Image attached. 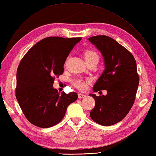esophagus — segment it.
Returning <instances> with one entry per match:
<instances>
[{"mask_svg":"<svg viewBox=\"0 0 156 156\" xmlns=\"http://www.w3.org/2000/svg\"><path fill=\"white\" fill-rule=\"evenodd\" d=\"M78 96V98H80V99H82V98H85V97H86V95H85V94H81V93H79Z\"/></svg>","mask_w":156,"mask_h":156,"instance_id":"esophagus-1","label":"esophagus"}]
</instances>
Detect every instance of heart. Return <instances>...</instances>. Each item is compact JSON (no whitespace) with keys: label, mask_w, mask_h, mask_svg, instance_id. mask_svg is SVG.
<instances>
[{"label":"heart","mask_w":156,"mask_h":156,"mask_svg":"<svg viewBox=\"0 0 156 156\" xmlns=\"http://www.w3.org/2000/svg\"><path fill=\"white\" fill-rule=\"evenodd\" d=\"M84 57H85V60H90L92 59H99L98 55H97V53L91 51V50H88L84 53ZM90 80H82V79L80 78H77L75 79V80H73L72 83L73 85L75 87L78 88L79 90H84L86 89L87 87V84L89 83Z\"/></svg>","instance_id":"obj_1"}]
</instances>
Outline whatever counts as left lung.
Wrapping results in <instances>:
<instances>
[{"label": "left lung", "mask_w": 156, "mask_h": 156, "mask_svg": "<svg viewBox=\"0 0 156 156\" xmlns=\"http://www.w3.org/2000/svg\"><path fill=\"white\" fill-rule=\"evenodd\" d=\"M88 40L101 53L105 68L93 90L108 92L105 96L89 94L95 101L90 115L97 124L109 126L122 120L135 102L139 82L136 61L130 52L108 36Z\"/></svg>", "instance_id": "obj_1"}]
</instances>
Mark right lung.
Masks as SVG:
<instances>
[{
	"label": "right lung",
	"mask_w": 156,
	"mask_h": 156,
	"mask_svg": "<svg viewBox=\"0 0 156 156\" xmlns=\"http://www.w3.org/2000/svg\"><path fill=\"white\" fill-rule=\"evenodd\" d=\"M82 38L59 36L41 40L27 52L17 70L15 97L27 120L40 128H49L62 120L75 92L59 94L53 87L63 73L69 52Z\"/></svg>",
	"instance_id": "1"
}]
</instances>
